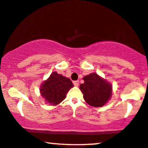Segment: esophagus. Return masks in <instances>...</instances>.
<instances>
[{
	"mask_svg": "<svg viewBox=\"0 0 148 148\" xmlns=\"http://www.w3.org/2000/svg\"><path fill=\"white\" fill-rule=\"evenodd\" d=\"M73 83H74V86H78V84H79V81H78V80H76V81L73 82Z\"/></svg>",
	"mask_w": 148,
	"mask_h": 148,
	"instance_id": "obj_1",
	"label": "esophagus"
}]
</instances>
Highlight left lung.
Here are the masks:
<instances>
[{
    "label": "left lung",
    "instance_id": "left-lung-1",
    "mask_svg": "<svg viewBox=\"0 0 148 148\" xmlns=\"http://www.w3.org/2000/svg\"><path fill=\"white\" fill-rule=\"evenodd\" d=\"M83 80L80 89L86 103L97 108L105 105L112 96V84L95 73L85 76Z\"/></svg>",
    "mask_w": 148,
    "mask_h": 148
}]
</instances>
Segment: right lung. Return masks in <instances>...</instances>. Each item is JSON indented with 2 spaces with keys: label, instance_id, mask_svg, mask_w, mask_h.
<instances>
[{
  "label": "right lung",
  "instance_id": "obj_1",
  "mask_svg": "<svg viewBox=\"0 0 148 148\" xmlns=\"http://www.w3.org/2000/svg\"><path fill=\"white\" fill-rule=\"evenodd\" d=\"M73 86L74 84L70 78L54 72L41 84L40 91L47 103L56 106L64 100L67 92Z\"/></svg>",
  "mask_w": 148,
  "mask_h": 148
}]
</instances>
